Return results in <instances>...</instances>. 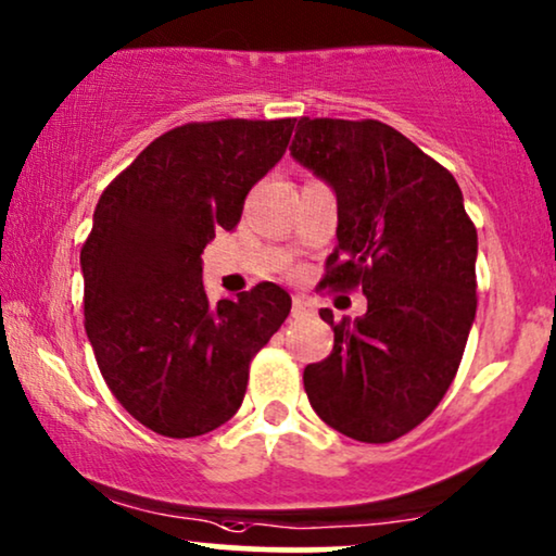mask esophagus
<instances>
[{
  "label": "esophagus",
  "instance_id": "34e87169",
  "mask_svg": "<svg viewBox=\"0 0 556 556\" xmlns=\"http://www.w3.org/2000/svg\"><path fill=\"white\" fill-rule=\"evenodd\" d=\"M314 312L312 301H306L304 295H293V306H291V314L295 316V319H304V316H308Z\"/></svg>",
  "mask_w": 556,
  "mask_h": 556
}]
</instances>
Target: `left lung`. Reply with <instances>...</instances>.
<instances>
[{
	"instance_id": "obj_1",
	"label": "left lung",
	"mask_w": 556,
	"mask_h": 556,
	"mask_svg": "<svg viewBox=\"0 0 556 556\" xmlns=\"http://www.w3.org/2000/svg\"><path fill=\"white\" fill-rule=\"evenodd\" d=\"M291 155L337 193V248L319 286L363 288L355 321L319 316L334 348L306 365L324 424L367 444L419 427L457 375L478 308V232L444 165L378 119H308Z\"/></svg>"
}]
</instances>
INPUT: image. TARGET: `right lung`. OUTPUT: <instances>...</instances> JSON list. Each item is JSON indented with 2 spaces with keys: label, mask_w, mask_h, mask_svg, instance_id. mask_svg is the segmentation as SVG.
I'll list each match as a JSON object with an SVG mask.
<instances>
[{
  "label": "right lung",
  "mask_w": 556,
  "mask_h": 556,
  "mask_svg": "<svg viewBox=\"0 0 556 556\" xmlns=\"http://www.w3.org/2000/svg\"><path fill=\"white\" fill-rule=\"evenodd\" d=\"M293 125L216 119L170 129L93 208L81 248L86 337L114 399L155 434L201 437L232 419L252 357L291 312V295L268 280L212 304L201 252L237 227Z\"/></svg>",
  "instance_id": "add662e5"
}]
</instances>
